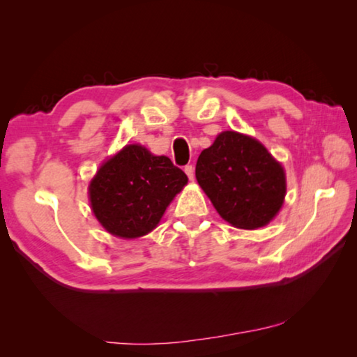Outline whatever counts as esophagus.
<instances>
[{
  "mask_svg": "<svg viewBox=\"0 0 357 357\" xmlns=\"http://www.w3.org/2000/svg\"><path fill=\"white\" fill-rule=\"evenodd\" d=\"M184 172H185L187 176H189V179L193 181V178H195V170H193V167L192 165H185L184 167Z\"/></svg>",
  "mask_w": 357,
  "mask_h": 357,
  "instance_id": "obj_1",
  "label": "esophagus"
}]
</instances>
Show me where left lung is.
I'll return each mask as SVG.
<instances>
[{"instance_id":"1","label":"left lung","mask_w":357,"mask_h":357,"mask_svg":"<svg viewBox=\"0 0 357 357\" xmlns=\"http://www.w3.org/2000/svg\"><path fill=\"white\" fill-rule=\"evenodd\" d=\"M195 176L222 219L243 229L268 225L287 193L283 167L255 138L234 130L202 151Z\"/></svg>"}]
</instances>
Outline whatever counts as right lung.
<instances>
[{"mask_svg":"<svg viewBox=\"0 0 357 357\" xmlns=\"http://www.w3.org/2000/svg\"><path fill=\"white\" fill-rule=\"evenodd\" d=\"M185 184V173L168 157L151 154L142 144H128L96 173L89 202L108 233L134 239L153 231Z\"/></svg>","mask_w":357,"mask_h":357,"instance_id":"right-lung-1","label":"right lung"}]
</instances>
